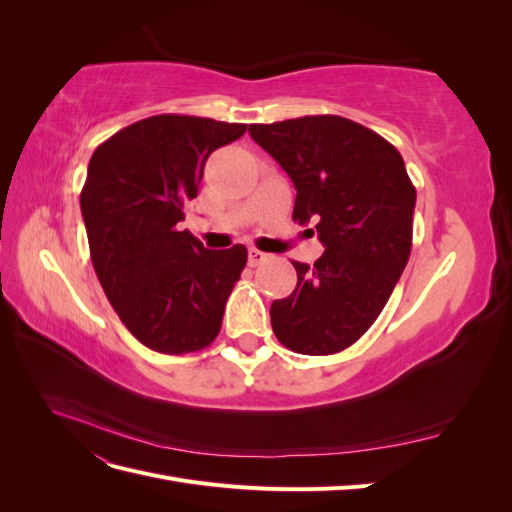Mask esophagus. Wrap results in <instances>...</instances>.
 Wrapping results in <instances>:
<instances>
[{"label":"esophagus","instance_id":"esophagus-1","mask_svg":"<svg viewBox=\"0 0 512 512\" xmlns=\"http://www.w3.org/2000/svg\"><path fill=\"white\" fill-rule=\"evenodd\" d=\"M265 260H269V254L260 252V250H254V247L250 250V254H247V262H250V267H258Z\"/></svg>","mask_w":512,"mask_h":512}]
</instances>
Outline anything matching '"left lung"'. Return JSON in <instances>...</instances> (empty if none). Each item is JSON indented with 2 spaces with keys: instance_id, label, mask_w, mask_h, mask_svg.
<instances>
[{
  "instance_id": "8db88e82",
  "label": "left lung",
  "mask_w": 512,
  "mask_h": 512,
  "mask_svg": "<svg viewBox=\"0 0 512 512\" xmlns=\"http://www.w3.org/2000/svg\"><path fill=\"white\" fill-rule=\"evenodd\" d=\"M250 134L297 188L292 220L316 224L324 254L292 260L297 286L273 301L275 337L299 354L352 346L389 301L412 250L416 190L401 153L337 115L252 123Z\"/></svg>"
}]
</instances>
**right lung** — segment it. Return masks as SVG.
<instances>
[{
    "label": "right lung",
    "instance_id": "right-lung-1",
    "mask_svg": "<svg viewBox=\"0 0 512 512\" xmlns=\"http://www.w3.org/2000/svg\"><path fill=\"white\" fill-rule=\"evenodd\" d=\"M245 130V123L156 115L113 134L89 160L81 211L91 262L121 322L151 350H203L222 329L245 245L207 250L179 222L207 158Z\"/></svg>",
    "mask_w": 512,
    "mask_h": 512
}]
</instances>
